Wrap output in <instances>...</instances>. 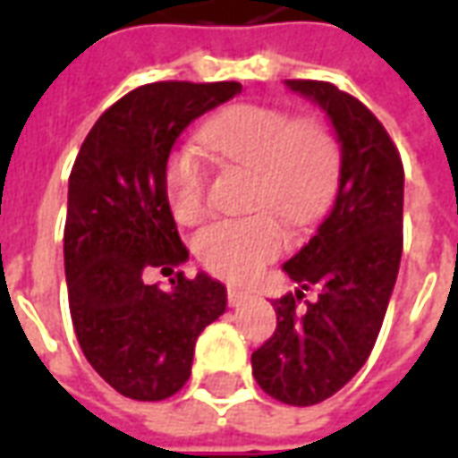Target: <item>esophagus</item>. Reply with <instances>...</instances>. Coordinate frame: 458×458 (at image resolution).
Segmentation results:
<instances>
[{
    "label": "esophagus",
    "instance_id": "esophagus-1",
    "mask_svg": "<svg viewBox=\"0 0 458 458\" xmlns=\"http://www.w3.org/2000/svg\"><path fill=\"white\" fill-rule=\"evenodd\" d=\"M250 299H252V294H250V292H245V289H238V287L228 289V304H230V307H245Z\"/></svg>",
    "mask_w": 458,
    "mask_h": 458
}]
</instances>
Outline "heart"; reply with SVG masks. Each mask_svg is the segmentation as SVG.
<instances>
[{
  "instance_id": "obj_1",
  "label": "heart",
  "mask_w": 458,
  "mask_h": 458,
  "mask_svg": "<svg viewBox=\"0 0 458 458\" xmlns=\"http://www.w3.org/2000/svg\"><path fill=\"white\" fill-rule=\"evenodd\" d=\"M200 144L230 164L255 171L252 206H267L292 225L324 213L338 181L341 154L334 134L317 120H292L267 105H235L200 130ZM174 218L193 225L206 213V169L179 154L166 169ZM287 245V230L269 210L218 220L196 238L200 262L220 277L245 282Z\"/></svg>"
}]
</instances>
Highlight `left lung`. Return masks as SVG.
Wrapping results in <instances>:
<instances>
[{
	"mask_svg": "<svg viewBox=\"0 0 458 458\" xmlns=\"http://www.w3.org/2000/svg\"><path fill=\"white\" fill-rule=\"evenodd\" d=\"M327 114L341 144L328 216L282 269L299 287L275 299L277 328L252 353V375L275 400L297 407L336 394L368 360L403 258L404 171L385 127L363 103L321 81H284ZM317 302L298 307L307 288Z\"/></svg>",
	"mask_w": 458,
	"mask_h": 458,
	"instance_id": "left-lung-1",
	"label": "left lung"
}]
</instances>
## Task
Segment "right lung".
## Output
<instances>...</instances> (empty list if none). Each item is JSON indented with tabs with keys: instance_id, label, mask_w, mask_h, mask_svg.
Listing matches in <instances>:
<instances>
[{
	"instance_id": "1",
	"label": "right lung",
	"mask_w": 458,
	"mask_h": 458,
	"mask_svg": "<svg viewBox=\"0 0 458 458\" xmlns=\"http://www.w3.org/2000/svg\"><path fill=\"white\" fill-rule=\"evenodd\" d=\"M242 93L240 83H149L95 122L68 179L64 265L75 336L95 373L131 400H166L189 380L200 331L225 311L206 272L147 284L189 259L166 196L181 131Z\"/></svg>"
}]
</instances>
